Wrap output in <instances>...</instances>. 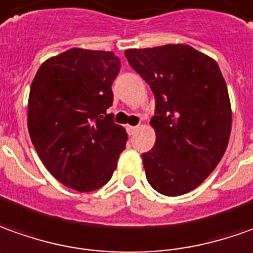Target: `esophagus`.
<instances>
[{
	"instance_id": "esophagus-1",
	"label": "esophagus",
	"mask_w": 253,
	"mask_h": 253,
	"mask_svg": "<svg viewBox=\"0 0 253 253\" xmlns=\"http://www.w3.org/2000/svg\"><path fill=\"white\" fill-rule=\"evenodd\" d=\"M137 130H138V126H127V134L128 135H133Z\"/></svg>"
}]
</instances>
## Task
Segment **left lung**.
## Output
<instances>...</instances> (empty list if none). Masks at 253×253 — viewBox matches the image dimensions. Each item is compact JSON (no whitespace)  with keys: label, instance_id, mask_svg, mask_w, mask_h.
Returning a JSON list of instances; mask_svg holds the SVG:
<instances>
[{"label":"left lung","instance_id":"obj_1","mask_svg":"<svg viewBox=\"0 0 253 253\" xmlns=\"http://www.w3.org/2000/svg\"><path fill=\"white\" fill-rule=\"evenodd\" d=\"M127 61L155 95L154 148L142 154L151 187L177 197L197 188L227 148L231 106L220 68L184 44L127 49Z\"/></svg>","mask_w":253,"mask_h":253}]
</instances>
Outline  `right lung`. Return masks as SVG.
<instances>
[{"label": "right lung", "instance_id": "obj_1", "mask_svg": "<svg viewBox=\"0 0 253 253\" xmlns=\"http://www.w3.org/2000/svg\"><path fill=\"white\" fill-rule=\"evenodd\" d=\"M119 70L113 52L72 48L44 62L30 87L33 145L48 171L76 191L106 184L126 148V130L106 112Z\"/></svg>", "mask_w": 253, "mask_h": 253}]
</instances>
